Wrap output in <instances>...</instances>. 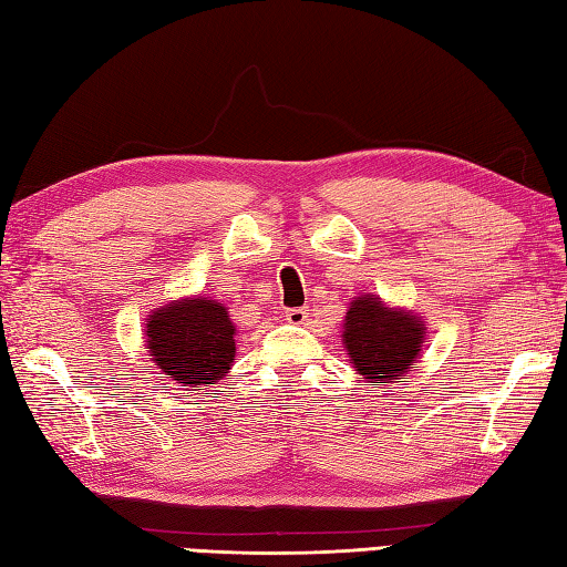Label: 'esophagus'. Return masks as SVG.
<instances>
[{
  "label": "esophagus",
  "instance_id": "esophagus-1",
  "mask_svg": "<svg viewBox=\"0 0 567 567\" xmlns=\"http://www.w3.org/2000/svg\"><path fill=\"white\" fill-rule=\"evenodd\" d=\"M285 319L290 321V323H295V327H299V323H307V319H309V309H287L285 311Z\"/></svg>",
  "mask_w": 567,
  "mask_h": 567
}]
</instances>
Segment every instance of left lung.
Here are the masks:
<instances>
[{"instance_id":"left-lung-1","label":"left lung","mask_w":567,"mask_h":567,"mask_svg":"<svg viewBox=\"0 0 567 567\" xmlns=\"http://www.w3.org/2000/svg\"><path fill=\"white\" fill-rule=\"evenodd\" d=\"M341 341L363 380L400 382L424 351L426 321L414 309L363 292L348 305Z\"/></svg>"}]
</instances>
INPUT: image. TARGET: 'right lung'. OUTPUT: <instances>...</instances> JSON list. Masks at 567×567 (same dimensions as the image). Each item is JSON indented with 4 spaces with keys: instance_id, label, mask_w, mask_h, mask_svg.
Instances as JSON below:
<instances>
[{
    "instance_id": "add662e5",
    "label": "right lung",
    "mask_w": 567,
    "mask_h": 567,
    "mask_svg": "<svg viewBox=\"0 0 567 567\" xmlns=\"http://www.w3.org/2000/svg\"><path fill=\"white\" fill-rule=\"evenodd\" d=\"M143 336L153 363L187 390L212 388L236 358V323L212 297H179L153 309Z\"/></svg>"
}]
</instances>
